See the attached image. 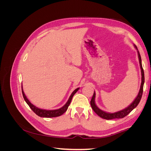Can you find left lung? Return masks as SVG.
Returning a JSON list of instances; mask_svg holds the SVG:
<instances>
[{"label": "left lung", "instance_id": "left-lung-1", "mask_svg": "<svg viewBox=\"0 0 151 151\" xmlns=\"http://www.w3.org/2000/svg\"><path fill=\"white\" fill-rule=\"evenodd\" d=\"M134 47L136 48V50H137L138 57H139V63H140V67L141 69L142 82H141L139 92L137 96V97L133 101V102H132L129 106H127L125 109H122V110L118 111H116L115 113H109V112H106V111L101 110V109H99L97 106V105L96 104V103H95L96 93L94 91V94L92 97V99H91V107H92L94 111L99 116H100L102 118H104V119L111 120V119H115V118H123V117L126 116L127 115H129V114L132 110H133L135 108H136L140 101L141 98H142V93H143V87H144V70L142 68V60H141L140 55L139 53V52L137 48V47L135 45H134Z\"/></svg>", "mask_w": 151, "mask_h": 151}]
</instances>
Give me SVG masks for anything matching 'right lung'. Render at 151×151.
Masks as SVG:
<instances>
[{"instance_id":"1","label":"right lung","mask_w":151,"mask_h":151,"mask_svg":"<svg viewBox=\"0 0 151 151\" xmlns=\"http://www.w3.org/2000/svg\"><path fill=\"white\" fill-rule=\"evenodd\" d=\"M79 89V88L76 89L74 91H73L72 93L70 96L69 98H68V101H67V103L64 105H63L62 108H59V109H52V110H49V109H45L39 108L38 107H36V106H35L34 104H32L29 101V99L27 98L26 96L25 95L24 91H23V89H22V96H23V98L25 100V101L26 102V103L29 105L30 108L36 114V115L40 117H44V118L57 117V116H60L62 115V114L64 113L67 111V109H68V106H69V104L72 101V97L74 96V95L76 93L77 91Z\"/></svg>"}]
</instances>
